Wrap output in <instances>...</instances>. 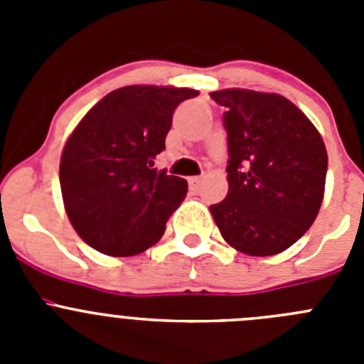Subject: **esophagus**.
<instances>
[{
	"mask_svg": "<svg viewBox=\"0 0 364 364\" xmlns=\"http://www.w3.org/2000/svg\"><path fill=\"white\" fill-rule=\"evenodd\" d=\"M200 182H202V176H191V178H189V188H191V191H198Z\"/></svg>",
	"mask_w": 364,
	"mask_h": 364,
	"instance_id": "34e87169",
	"label": "esophagus"
}]
</instances>
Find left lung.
<instances>
[{
	"instance_id": "1",
	"label": "left lung",
	"mask_w": 364,
	"mask_h": 364,
	"mask_svg": "<svg viewBox=\"0 0 364 364\" xmlns=\"http://www.w3.org/2000/svg\"><path fill=\"white\" fill-rule=\"evenodd\" d=\"M226 107L228 197L210 211L237 252L269 257L297 242L324 198L328 154L310 118L277 92L222 89Z\"/></svg>"
}]
</instances>
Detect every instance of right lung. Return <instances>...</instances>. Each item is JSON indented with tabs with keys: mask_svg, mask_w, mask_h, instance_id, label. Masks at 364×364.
I'll return each mask as SVG.
<instances>
[{
	"mask_svg": "<svg viewBox=\"0 0 364 364\" xmlns=\"http://www.w3.org/2000/svg\"><path fill=\"white\" fill-rule=\"evenodd\" d=\"M189 87L127 85L89 109L60 159L63 208L96 252L131 257L159 242L188 182L154 167Z\"/></svg>",
	"mask_w": 364,
	"mask_h": 364,
	"instance_id": "obj_1",
	"label": "right lung"
}]
</instances>
